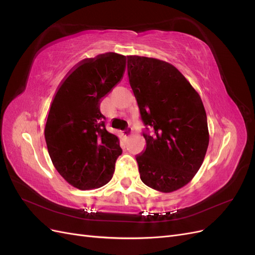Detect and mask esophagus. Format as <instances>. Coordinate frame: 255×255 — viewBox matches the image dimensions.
<instances>
[{"mask_svg":"<svg viewBox=\"0 0 255 255\" xmlns=\"http://www.w3.org/2000/svg\"><path fill=\"white\" fill-rule=\"evenodd\" d=\"M132 134H133V130H132V128H128L127 130H125V135L127 136V137H129V136H132Z\"/></svg>","mask_w":255,"mask_h":255,"instance_id":"34e87169","label":"esophagus"}]
</instances>
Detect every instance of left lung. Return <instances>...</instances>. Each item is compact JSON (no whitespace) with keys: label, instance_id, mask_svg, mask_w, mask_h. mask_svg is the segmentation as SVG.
Here are the masks:
<instances>
[{"label":"left lung","instance_id":"obj_1","mask_svg":"<svg viewBox=\"0 0 255 255\" xmlns=\"http://www.w3.org/2000/svg\"><path fill=\"white\" fill-rule=\"evenodd\" d=\"M128 74L141 120L145 150L136 156L141 181L171 192L198 172L210 141L202 100L171 64L156 58L128 56Z\"/></svg>","mask_w":255,"mask_h":255}]
</instances>
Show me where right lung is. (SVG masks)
I'll return each mask as SVG.
<instances>
[{
    "mask_svg": "<svg viewBox=\"0 0 255 255\" xmlns=\"http://www.w3.org/2000/svg\"><path fill=\"white\" fill-rule=\"evenodd\" d=\"M127 57L100 54L75 66L51 103L44 137L58 173L72 186L95 189L109 183L122 150L119 138L105 128L100 101L117 85Z\"/></svg>",
    "mask_w": 255,
    "mask_h": 255,
    "instance_id": "obj_1",
    "label": "right lung"
}]
</instances>
